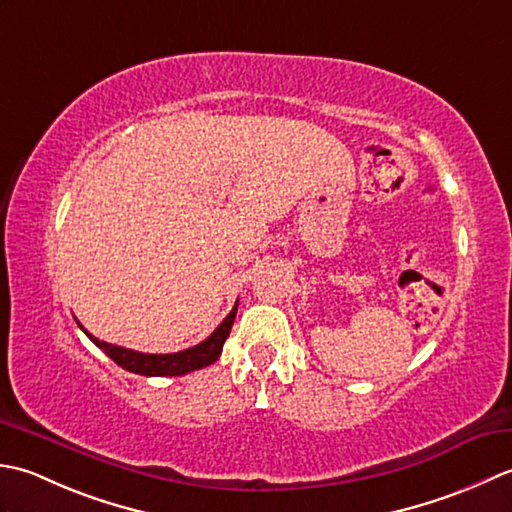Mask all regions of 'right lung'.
I'll return each mask as SVG.
<instances>
[{
  "instance_id": "1",
  "label": "right lung",
  "mask_w": 512,
  "mask_h": 512,
  "mask_svg": "<svg viewBox=\"0 0 512 512\" xmlns=\"http://www.w3.org/2000/svg\"><path fill=\"white\" fill-rule=\"evenodd\" d=\"M236 309H238V302L234 305V309L229 311L221 325L214 329L210 338H205L201 344H196V347H190V349L179 351V353L132 351L125 347H117V344L103 342V340L92 336V333H88L81 325L79 327L103 353H106L110 360L117 362L119 367L125 371L139 373V375H185V373L196 371V369L210 367V364H214L218 360V356H221V351H223V344L229 336V331H232Z\"/></svg>"
}]
</instances>
